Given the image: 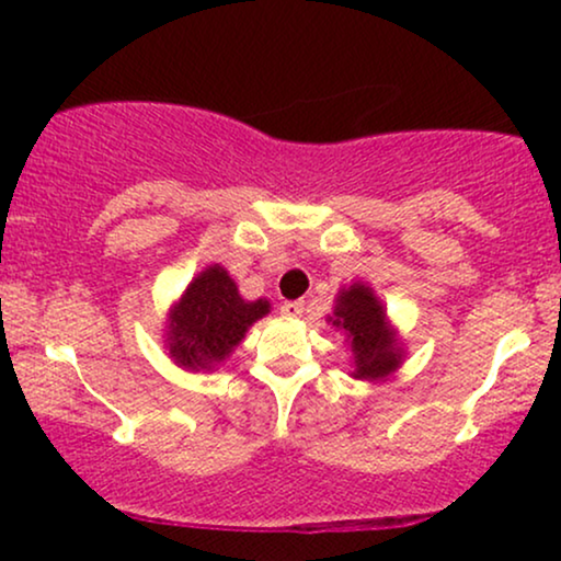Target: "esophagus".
Here are the masks:
<instances>
[{
    "label": "esophagus",
    "instance_id": "34e87169",
    "mask_svg": "<svg viewBox=\"0 0 561 561\" xmlns=\"http://www.w3.org/2000/svg\"><path fill=\"white\" fill-rule=\"evenodd\" d=\"M280 313L286 319H298L304 313V301H286V304H280Z\"/></svg>",
    "mask_w": 561,
    "mask_h": 561
}]
</instances>
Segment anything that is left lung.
<instances>
[{"label":"left lung","instance_id":"8db88e82","mask_svg":"<svg viewBox=\"0 0 561 561\" xmlns=\"http://www.w3.org/2000/svg\"><path fill=\"white\" fill-rule=\"evenodd\" d=\"M327 321L347 334L352 359H355L352 378L382 380L401 367L403 350L398 347L386 309L370 286L352 283L350 288H342L334 304V317Z\"/></svg>","mask_w":561,"mask_h":561}]
</instances>
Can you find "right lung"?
<instances>
[{
	"label": "right lung",
	"mask_w": 561,
	"mask_h": 561,
	"mask_svg": "<svg viewBox=\"0 0 561 561\" xmlns=\"http://www.w3.org/2000/svg\"><path fill=\"white\" fill-rule=\"evenodd\" d=\"M271 311L265 298L244 301L221 265H209L183 290L168 317V352L186 370H211L225 363L244 332Z\"/></svg>",
	"instance_id": "add662e5"
}]
</instances>
